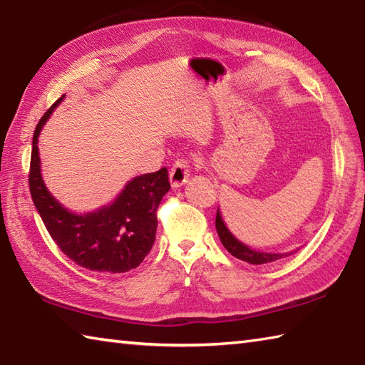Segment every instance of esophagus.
<instances>
[{"mask_svg":"<svg viewBox=\"0 0 365 365\" xmlns=\"http://www.w3.org/2000/svg\"><path fill=\"white\" fill-rule=\"evenodd\" d=\"M191 168L187 160H178L169 170V182L173 188H180L190 180Z\"/></svg>","mask_w":365,"mask_h":365,"instance_id":"34e87169","label":"esophagus"}]
</instances>
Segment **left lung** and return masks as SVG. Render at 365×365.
<instances>
[{"mask_svg": "<svg viewBox=\"0 0 365 365\" xmlns=\"http://www.w3.org/2000/svg\"><path fill=\"white\" fill-rule=\"evenodd\" d=\"M215 226H216V232H218V237L221 240L222 246L226 247V250L232 255H234V257L243 260V262H247V263H252V265H263V263L276 262L279 259L287 257V255L297 252V250L289 251V252H263L259 250H252V247L240 242V240L227 229L226 222H224L222 216H221L220 208L216 210Z\"/></svg>", "mask_w": 365, "mask_h": 365, "instance_id": "1", "label": "left lung"}]
</instances>
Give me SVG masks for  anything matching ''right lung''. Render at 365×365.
<instances>
[{
    "label": "right lung",
    "instance_id": "add662e5",
    "mask_svg": "<svg viewBox=\"0 0 365 365\" xmlns=\"http://www.w3.org/2000/svg\"><path fill=\"white\" fill-rule=\"evenodd\" d=\"M66 96L58 98L38 120L33 136L29 190L38 215L68 259L102 273H125L139 267L150 252L157 234V208L170 190L168 169L131 178L113 202L97 210H68L46 188L38 157V135Z\"/></svg>",
    "mask_w": 365,
    "mask_h": 365
}]
</instances>
